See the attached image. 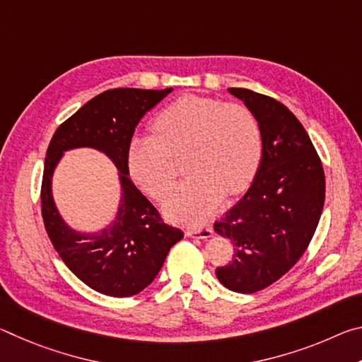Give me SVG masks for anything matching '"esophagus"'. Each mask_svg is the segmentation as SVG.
<instances>
[{"mask_svg":"<svg viewBox=\"0 0 362 362\" xmlns=\"http://www.w3.org/2000/svg\"><path fill=\"white\" fill-rule=\"evenodd\" d=\"M188 238H198V240H209L212 238L211 226H201V228H188L185 231Z\"/></svg>","mask_w":362,"mask_h":362,"instance_id":"34e87169","label":"esophagus"}]
</instances>
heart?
Listing matches in <instances>:
<instances>
[{
  "mask_svg": "<svg viewBox=\"0 0 362 362\" xmlns=\"http://www.w3.org/2000/svg\"><path fill=\"white\" fill-rule=\"evenodd\" d=\"M155 136H134L126 163L132 180L146 194L166 192L170 156L185 153L188 179L163 199L170 220L196 223L222 203L225 193L238 194L255 179L262 161V132L246 107L217 99L187 95L163 108L153 119Z\"/></svg>",
  "mask_w": 362,
  "mask_h": 362,
  "instance_id": "1",
  "label": "heart"
}]
</instances>
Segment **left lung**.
I'll list each match as a JSON object with an SVG mask.
<instances>
[{"label": "left lung", "instance_id": "1", "mask_svg": "<svg viewBox=\"0 0 362 362\" xmlns=\"http://www.w3.org/2000/svg\"><path fill=\"white\" fill-rule=\"evenodd\" d=\"M228 93L252 112L262 132V161L246 194L214 223L235 246L216 274L226 289H265L296 265L320 223L326 180L321 159L296 115L272 97L244 88Z\"/></svg>", "mask_w": 362, "mask_h": 362}]
</instances>
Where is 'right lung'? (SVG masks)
Listing matches in <instances>:
<instances>
[{
  "instance_id": "right-lung-1",
  "label": "right lung",
  "mask_w": 362,
  "mask_h": 362,
  "mask_svg": "<svg viewBox=\"0 0 362 362\" xmlns=\"http://www.w3.org/2000/svg\"><path fill=\"white\" fill-rule=\"evenodd\" d=\"M173 88H119L95 95L59 126L47 146L41 185L46 231L60 259L90 289L110 297L144 291L161 269L170 247L183 238L166 225L156 207L129 179L127 144L146 112ZM76 148L103 152L119 169L120 204L114 222L99 232H78L66 224L52 196V177L63 153Z\"/></svg>"
}]
</instances>
